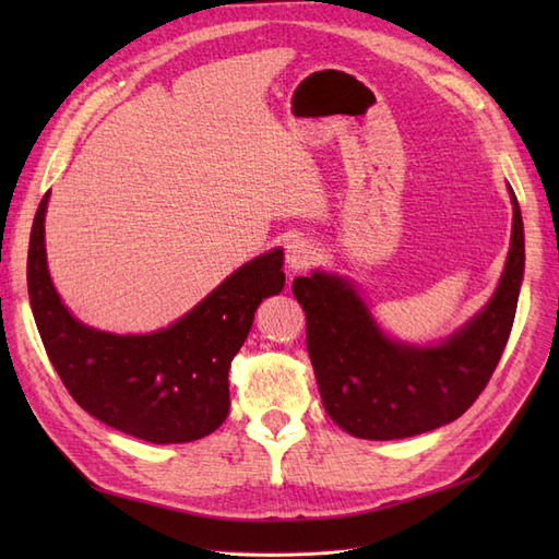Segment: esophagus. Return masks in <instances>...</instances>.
<instances>
[{
    "label": "esophagus",
    "mask_w": 559,
    "mask_h": 559,
    "mask_svg": "<svg viewBox=\"0 0 559 559\" xmlns=\"http://www.w3.org/2000/svg\"><path fill=\"white\" fill-rule=\"evenodd\" d=\"M314 245L306 238H298L292 240L286 245V267H289V273H302L312 261H314Z\"/></svg>",
    "instance_id": "1"
}]
</instances>
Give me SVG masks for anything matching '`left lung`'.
<instances>
[{"label":"left lung","mask_w":559,"mask_h":559,"mask_svg":"<svg viewBox=\"0 0 559 559\" xmlns=\"http://www.w3.org/2000/svg\"><path fill=\"white\" fill-rule=\"evenodd\" d=\"M509 193L513 235L497 292L441 343L389 337L341 275L314 270L294 280L321 403L343 431L366 441L417 436L450 425L480 396L509 343L524 275L522 214L511 186Z\"/></svg>","instance_id":"left-lung-1"}]
</instances>
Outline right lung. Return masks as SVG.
I'll use <instances>...</instances> for the list:
<instances>
[{"label": "right lung", "instance_id": "right-lung-1", "mask_svg": "<svg viewBox=\"0 0 559 559\" xmlns=\"http://www.w3.org/2000/svg\"><path fill=\"white\" fill-rule=\"evenodd\" d=\"M41 198L29 233L27 292L41 343L83 411L148 443H191L224 425L228 368L253 312L284 289V251L245 263L167 329L142 335L97 331L64 308L48 275Z\"/></svg>", "mask_w": 559, "mask_h": 559}]
</instances>
